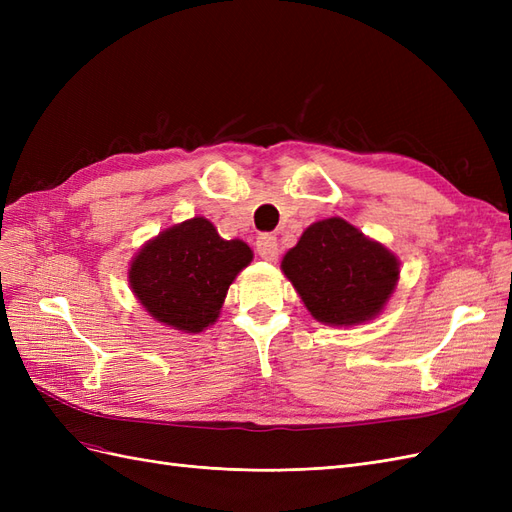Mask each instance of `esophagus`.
<instances>
[{
    "label": "esophagus",
    "mask_w": 512,
    "mask_h": 512,
    "mask_svg": "<svg viewBox=\"0 0 512 512\" xmlns=\"http://www.w3.org/2000/svg\"><path fill=\"white\" fill-rule=\"evenodd\" d=\"M256 252L260 258L265 260H273L280 252V245H277V239L273 235H260L256 239Z\"/></svg>",
    "instance_id": "esophagus-1"
}]
</instances>
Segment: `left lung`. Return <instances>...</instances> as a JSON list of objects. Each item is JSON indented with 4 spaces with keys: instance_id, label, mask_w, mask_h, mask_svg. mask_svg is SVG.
<instances>
[{
    "instance_id": "1",
    "label": "left lung",
    "mask_w": 512,
    "mask_h": 512,
    "mask_svg": "<svg viewBox=\"0 0 512 512\" xmlns=\"http://www.w3.org/2000/svg\"><path fill=\"white\" fill-rule=\"evenodd\" d=\"M282 271L316 320L348 327L374 318L389 301L399 262L346 220L329 218L303 232Z\"/></svg>"
}]
</instances>
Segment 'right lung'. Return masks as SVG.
<instances>
[{"label":"right lung","mask_w":512,"mask_h":512,"mask_svg":"<svg viewBox=\"0 0 512 512\" xmlns=\"http://www.w3.org/2000/svg\"><path fill=\"white\" fill-rule=\"evenodd\" d=\"M252 262L243 241H224L205 218L164 230L130 267V286L147 312L185 333L207 329L220 316L228 286Z\"/></svg>","instance_id":"right-lung-1"}]
</instances>
